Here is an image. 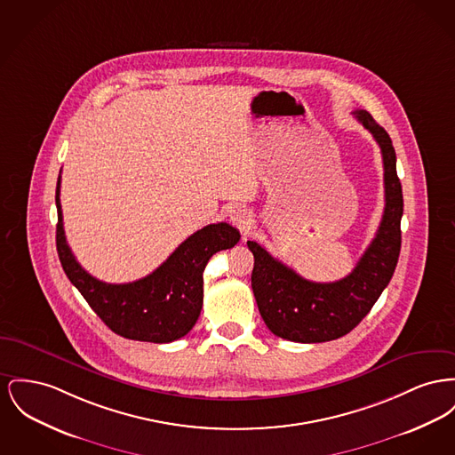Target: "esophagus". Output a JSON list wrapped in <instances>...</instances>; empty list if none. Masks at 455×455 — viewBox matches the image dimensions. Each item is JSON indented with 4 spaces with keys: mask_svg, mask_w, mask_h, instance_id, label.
<instances>
[{
    "mask_svg": "<svg viewBox=\"0 0 455 455\" xmlns=\"http://www.w3.org/2000/svg\"><path fill=\"white\" fill-rule=\"evenodd\" d=\"M230 221L241 230V232H247L249 230V227H251V213L245 210V208H242V206H235L234 210H230Z\"/></svg>",
    "mask_w": 455,
    "mask_h": 455,
    "instance_id": "34e87169",
    "label": "esophagus"
}]
</instances>
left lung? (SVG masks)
<instances>
[{
  "label": "left lung",
  "mask_w": 455,
  "mask_h": 455,
  "mask_svg": "<svg viewBox=\"0 0 455 455\" xmlns=\"http://www.w3.org/2000/svg\"><path fill=\"white\" fill-rule=\"evenodd\" d=\"M381 149L385 212L376 237L346 278L318 283L302 278L273 258L258 242L247 241L254 256L251 285L261 318L271 333L300 344L340 339L371 311L388 285L401 254L402 186L392 139L364 109L352 111Z\"/></svg>",
  "instance_id": "obj_1"
}]
</instances>
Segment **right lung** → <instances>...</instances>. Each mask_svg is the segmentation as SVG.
Segmentation results:
<instances>
[{"label": "right lung", "mask_w": 455, "mask_h": 455, "mask_svg": "<svg viewBox=\"0 0 455 455\" xmlns=\"http://www.w3.org/2000/svg\"><path fill=\"white\" fill-rule=\"evenodd\" d=\"M56 210V251L68 280L111 331L140 342L168 344L188 335L201 315L203 271L210 258L241 239L232 225L213 223L182 242L151 275L131 283H107L89 275L67 243L60 177Z\"/></svg>", "instance_id": "obj_1"}]
</instances>
